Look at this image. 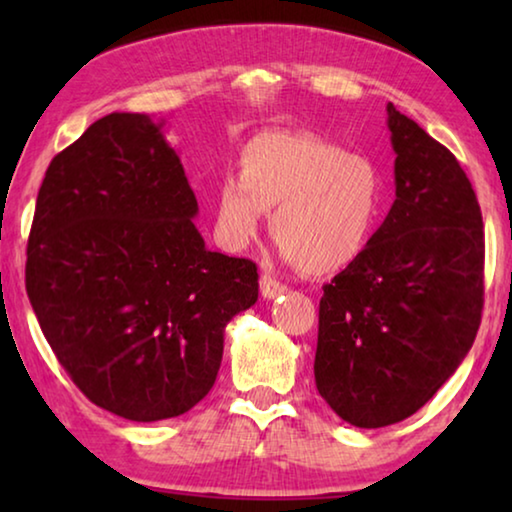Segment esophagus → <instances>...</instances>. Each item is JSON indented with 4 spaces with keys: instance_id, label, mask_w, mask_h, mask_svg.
I'll list each match as a JSON object with an SVG mask.
<instances>
[{
    "instance_id": "1",
    "label": "esophagus",
    "mask_w": 512,
    "mask_h": 512,
    "mask_svg": "<svg viewBox=\"0 0 512 512\" xmlns=\"http://www.w3.org/2000/svg\"><path fill=\"white\" fill-rule=\"evenodd\" d=\"M259 289H262V296L266 298V300H273V298H277V296H282L284 291H287V287H284L282 282H277L275 277H271V275H262L259 277Z\"/></svg>"
}]
</instances>
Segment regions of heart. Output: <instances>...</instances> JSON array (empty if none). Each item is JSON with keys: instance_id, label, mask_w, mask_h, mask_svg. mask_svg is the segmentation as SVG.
I'll use <instances>...</instances> for the list:
<instances>
[{"instance_id": "heart-1", "label": "heart", "mask_w": 512, "mask_h": 512, "mask_svg": "<svg viewBox=\"0 0 512 512\" xmlns=\"http://www.w3.org/2000/svg\"><path fill=\"white\" fill-rule=\"evenodd\" d=\"M214 187V237L241 253L271 212L280 255L307 273H339L366 255L384 212V180L366 155L307 133L266 131L237 151Z\"/></svg>"}]
</instances>
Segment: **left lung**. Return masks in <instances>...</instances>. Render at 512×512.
Segmentation results:
<instances>
[{
  "instance_id": "left-lung-1",
  "label": "left lung",
  "mask_w": 512,
  "mask_h": 512,
  "mask_svg": "<svg viewBox=\"0 0 512 512\" xmlns=\"http://www.w3.org/2000/svg\"><path fill=\"white\" fill-rule=\"evenodd\" d=\"M395 201L359 262L323 287L316 388L361 429L402 422L470 352L483 309V219L443 144L393 103Z\"/></svg>"
}]
</instances>
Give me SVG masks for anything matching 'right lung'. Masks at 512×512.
I'll list each match as a JSON object with an SVG mask.
<instances>
[{
  "mask_svg": "<svg viewBox=\"0 0 512 512\" xmlns=\"http://www.w3.org/2000/svg\"><path fill=\"white\" fill-rule=\"evenodd\" d=\"M162 121L112 112L51 160L27 246L42 334L83 395L133 422L187 413L214 386L225 325L257 266L212 253Z\"/></svg>",
  "mask_w": 512,
  "mask_h": 512,
  "instance_id": "right-lung-1",
  "label": "right lung"
}]
</instances>
